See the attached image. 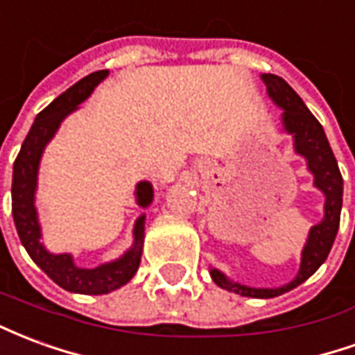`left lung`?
I'll list each match as a JSON object with an SVG mask.
<instances>
[{
    "mask_svg": "<svg viewBox=\"0 0 355 355\" xmlns=\"http://www.w3.org/2000/svg\"><path fill=\"white\" fill-rule=\"evenodd\" d=\"M261 80L266 85L268 96L272 98L277 108L283 110L282 127L283 132L293 137L295 154L304 157L306 167L312 173L313 186L323 193V218L313 224L308 232L302 253H300V268L295 279L285 283L282 287H249L243 283L230 279L218 268H211L209 274L213 282L223 289L251 298H274L287 291H293L300 283H304L315 270L325 262L331 247L335 243L338 224H340V209H343V175L338 171L335 154L329 146V140L321 123L306 108L302 98L298 96L291 85L279 76L261 73Z\"/></svg>",
    "mask_w": 355,
    "mask_h": 355,
    "instance_id": "1",
    "label": "left lung"
}]
</instances>
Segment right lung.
<instances>
[{
	"label": "right lung",
	"mask_w": 355,
	"mask_h": 355,
	"mask_svg": "<svg viewBox=\"0 0 355 355\" xmlns=\"http://www.w3.org/2000/svg\"><path fill=\"white\" fill-rule=\"evenodd\" d=\"M108 70L89 73L87 78L80 80L76 85L64 91L51 102L49 106L42 110L30 127V132L20 146V152L12 165V218L19 232L20 243L30 254V259L49 275L53 282L62 289L81 295H106L112 291L123 287L125 283L132 279L140 266L142 245H144V220L142 215L135 220L132 226V245L116 261L104 262L96 268H80L73 262L70 253L55 254L47 251L42 241V224L35 207V192H37V175L43 152L53 137L60 129V123L72 112L80 108L81 102H85L94 91V87L102 80L108 78ZM137 205L146 209L154 200L152 182L140 180L135 188Z\"/></svg>",
	"instance_id": "obj_1"
}]
</instances>
